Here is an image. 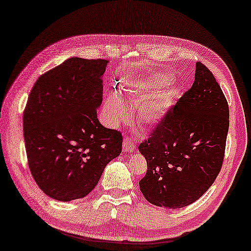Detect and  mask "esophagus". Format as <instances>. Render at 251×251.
<instances>
[{"label":"esophagus","mask_w":251,"mask_h":251,"mask_svg":"<svg viewBox=\"0 0 251 251\" xmlns=\"http://www.w3.org/2000/svg\"><path fill=\"white\" fill-rule=\"evenodd\" d=\"M134 148H136V142L129 137H126L123 139V150L126 152H132Z\"/></svg>","instance_id":"34e87169"}]
</instances>
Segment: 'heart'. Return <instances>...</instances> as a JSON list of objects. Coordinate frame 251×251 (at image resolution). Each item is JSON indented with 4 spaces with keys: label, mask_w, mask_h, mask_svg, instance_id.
<instances>
[{
    "label": "heart",
    "mask_w": 251,
    "mask_h": 251,
    "mask_svg": "<svg viewBox=\"0 0 251 251\" xmlns=\"http://www.w3.org/2000/svg\"><path fill=\"white\" fill-rule=\"evenodd\" d=\"M172 85V78L167 75H153L149 77H136L126 80L125 87L133 96V102L139 103L138 119L144 126H153L160 121L167 107L166 99L159 92ZM158 93L153 97L150 95ZM151 98H149V96ZM104 113L111 123L121 121L128 115V107L122 94L110 93L104 103Z\"/></svg>",
    "instance_id": "obj_1"
}]
</instances>
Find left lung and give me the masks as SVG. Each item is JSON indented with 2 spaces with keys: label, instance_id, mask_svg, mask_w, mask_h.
Segmentation results:
<instances>
[{
  "label": "left lung",
  "instance_id": "1",
  "mask_svg": "<svg viewBox=\"0 0 251 251\" xmlns=\"http://www.w3.org/2000/svg\"><path fill=\"white\" fill-rule=\"evenodd\" d=\"M229 130V106L214 76L196 63L194 83L139 145L148 169L139 182L153 205L178 209L195 202L219 175Z\"/></svg>",
  "mask_w": 251,
  "mask_h": 251
}]
</instances>
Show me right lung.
<instances>
[{"mask_svg":"<svg viewBox=\"0 0 251 251\" xmlns=\"http://www.w3.org/2000/svg\"><path fill=\"white\" fill-rule=\"evenodd\" d=\"M107 63L72 57L41 75L30 92L23 112L29 168L57 201L86 196L121 153V133L104 128L96 113Z\"/></svg>","mask_w":251,"mask_h":251,"instance_id":"add662e5","label":"right lung"}]
</instances>
